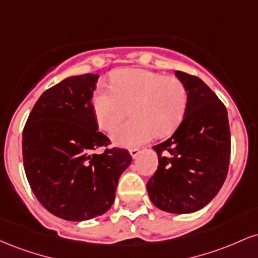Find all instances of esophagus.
Masks as SVG:
<instances>
[{"label":"esophagus","instance_id":"esophagus-1","mask_svg":"<svg viewBox=\"0 0 258 258\" xmlns=\"http://www.w3.org/2000/svg\"><path fill=\"white\" fill-rule=\"evenodd\" d=\"M130 154H131L132 158H137L139 154V149L138 148H131V149H130Z\"/></svg>","mask_w":258,"mask_h":258}]
</instances>
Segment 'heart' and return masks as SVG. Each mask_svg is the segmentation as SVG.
I'll list each match as a JSON object with an SVG mask.
<instances>
[{
  "label": "heart",
  "mask_w": 258,
  "mask_h": 258,
  "mask_svg": "<svg viewBox=\"0 0 258 258\" xmlns=\"http://www.w3.org/2000/svg\"><path fill=\"white\" fill-rule=\"evenodd\" d=\"M112 87L100 86L93 97L98 126L111 131L133 108L131 121L114 130L111 138L117 146L135 147L154 135L166 136L178 126L188 105L185 85L174 76L144 69L116 70Z\"/></svg>",
  "instance_id": "b5f03b06"
}]
</instances>
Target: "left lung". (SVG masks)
Masks as SVG:
<instances>
[{
  "mask_svg": "<svg viewBox=\"0 0 258 258\" xmlns=\"http://www.w3.org/2000/svg\"><path fill=\"white\" fill-rule=\"evenodd\" d=\"M188 91V105L178 128L154 146L159 166L147 183L152 203L172 214L206 206L226 180L230 160L227 109L198 76L176 72Z\"/></svg>",
  "mask_w": 258,
  "mask_h": 258,
  "instance_id": "1",
  "label": "left lung"
}]
</instances>
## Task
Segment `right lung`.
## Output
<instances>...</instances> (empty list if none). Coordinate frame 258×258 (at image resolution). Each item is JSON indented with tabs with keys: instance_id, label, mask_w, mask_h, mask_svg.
Here are the masks:
<instances>
[{
	"instance_id": "right-lung-1",
	"label": "right lung",
	"mask_w": 258,
	"mask_h": 258,
	"mask_svg": "<svg viewBox=\"0 0 258 258\" xmlns=\"http://www.w3.org/2000/svg\"><path fill=\"white\" fill-rule=\"evenodd\" d=\"M98 75L63 80L41 94L23 130L26 178L46 210L67 221L105 214L115 200L121 173L132 156L108 148L98 131L92 96ZM104 147L103 153H94Z\"/></svg>"
}]
</instances>
